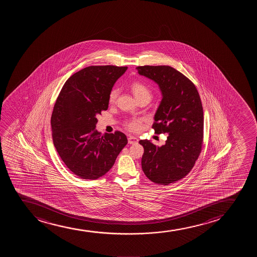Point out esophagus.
I'll list each match as a JSON object with an SVG mask.
<instances>
[{
    "label": "esophagus",
    "instance_id": "obj_1",
    "mask_svg": "<svg viewBox=\"0 0 257 257\" xmlns=\"http://www.w3.org/2000/svg\"><path fill=\"white\" fill-rule=\"evenodd\" d=\"M127 142H128V144H136V143H138V139L135 136H128Z\"/></svg>",
    "mask_w": 257,
    "mask_h": 257
}]
</instances>
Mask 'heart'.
I'll return each instance as SVG.
<instances>
[{
	"label": "heart",
	"instance_id": "b5f03b06",
	"mask_svg": "<svg viewBox=\"0 0 257 257\" xmlns=\"http://www.w3.org/2000/svg\"><path fill=\"white\" fill-rule=\"evenodd\" d=\"M131 91L134 95L136 96V98L139 101L147 100L149 101L153 97V93L151 92L150 89L148 86H145L144 84L139 82V81H135L131 84L130 86ZM118 95H119V90L118 89H113L111 92H109V102L110 103H115L117 99ZM144 120L142 118H130L128 120L125 121L124 126L130 130V132L137 133L142 130V125H143Z\"/></svg>",
	"mask_w": 257,
	"mask_h": 257
}]
</instances>
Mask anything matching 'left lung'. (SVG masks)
Segmentation results:
<instances>
[{
    "mask_svg": "<svg viewBox=\"0 0 257 257\" xmlns=\"http://www.w3.org/2000/svg\"><path fill=\"white\" fill-rule=\"evenodd\" d=\"M141 75L160 86L163 98L154 115L155 134H167L165 145L157 147L142 140V166L149 180L168 185L186 177L195 165L203 143V108L195 84L170 66H139Z\"/></svg>",
    "mask_w": 257,
    "mask_h": 257,
    "instance_id": "1",
    "label": "left lung"
}]
</instances>
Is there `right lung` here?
<instances>
[{
  "instance_id": "right-lung-1",
  "label": "right lung",
  "mask_w": 257,
  "mask_h": 257,
  "mask_svg": "<svg viewBox=\"0 0 257 257\" xmlns=\"http://www.w3.org/2000/svg\"><path fill=\"white\" fill-rule=\"evenodd\" d=\"M127 67L90 66L73 74L62 86L51 115L53 143L74 175L95 180L111 169L127 145L120 131L101 135L97 115L106 110L114 84Z\"/></svg>"
}]
</instances>
